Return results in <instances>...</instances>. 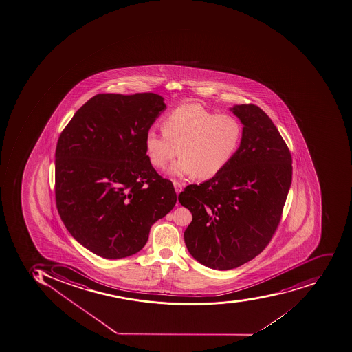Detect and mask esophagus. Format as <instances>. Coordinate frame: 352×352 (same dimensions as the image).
<instances>
[{
  "instance_id": "esophagus-1",
  "label": "esophagus",
  "mask_w": 352,
  "mask_h": 352,
  "mask_svg": "<svg viewBox=\"0 0 352 352\" xmlns=\"http://www.w3.org/2000/svg\"><path fill=\"white\" fill-rule=\"evenodd\" d=\"M173 186H175V190L177 194L182 191V183L179 182V181H173Z\"/></svg>"
}]
</instances>
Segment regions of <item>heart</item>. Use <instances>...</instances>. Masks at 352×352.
Wrapping results in <instances>:
<instances>
[{
  "instance_id": "obj_1",
  "label": "heart",
  "mask_w": 352,
  "mask_h": 352,
  "mask_svg": "<svg viewBox=\"0 0 352 352\" xmlns=\"http://www.w3.org/2000/svg\"><path fill=\"white\" fill-rule=\"evenodd\" d=\"M164 131L150 129L144 137L150 164L164 169L172 159L175 177L197 175L208 180L234 159L243 140V125L232 115H218L199 104H183L166 115Z\"/></svg>"
}]
</instances>
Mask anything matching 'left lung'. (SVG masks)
<instances>
[{"mask_svg":"<svg viewBox=\"0 0 352 352\" xmlns=\"http://www.w3.org/2000/svg\"><path fill=\"white\" fill-rule=\"evenodd\" d=\"M230 111L243 125L237 153L219 175L179 195L193 216L186 248L215 270L240 267L267 247L292 183L291 153L271 118L254 104Z\"/></svg>","mask_w":352,"mask_h":352,"instance_id":"1","label":"left lung"}]
</instances>
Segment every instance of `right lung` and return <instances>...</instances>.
<instances>
[{
	"mask_svg": "<svg viewBox=\"0 0 352 352\" xmlns=\"http://www.w3.org/2000/svg\"><path fill=\"white\" fill-rule=\"evenodd\" d=\"M166 109L155 93H103L82 105L56 148V203L71 236L105 259L144 248L175 208L171 181L150 164L144 137Z\"/></svg>",
	"mask_w": 352,
	"mask_h": 352,
	"instance_id": "add662e5",
	"label": "right lung"
}]
</instances>
